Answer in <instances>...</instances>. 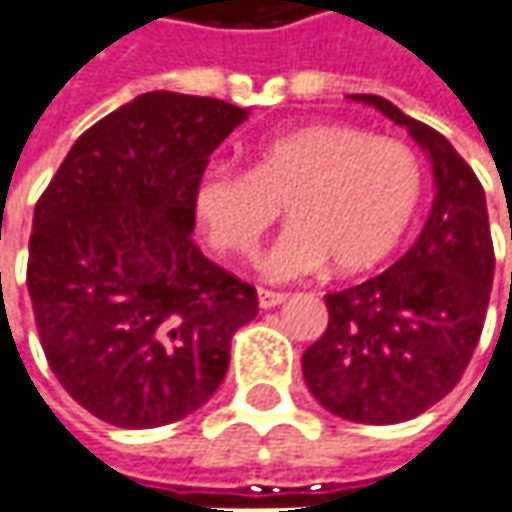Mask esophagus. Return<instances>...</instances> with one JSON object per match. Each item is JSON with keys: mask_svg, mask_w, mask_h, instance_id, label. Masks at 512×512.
<instances>
[{"mask_svg": "<svg viewBox=\"0 0 512 512\" xmlns=\"http://www.w3.org/2000/svg\"><path fill=\"white\" fill-rule=\"evenodd\" d=\"M288 300V294L283 291H269V288H257V305L260 308H277Z\"/></svg>", "mask_w": 512, "mask_h": 512, "instance_id": "esophagus-1", "label": "esophagus"}]
</instances>
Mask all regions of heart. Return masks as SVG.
<instances>
[{
    "label": "heart",
    "mask_w": 512,
    "mask_h": 512,
    "mask_svg": "<svg viewBox=\"0 0 512 512\" xmlns=\"http://www.w3.org/2000/svg\"><path fill=\"white\" fill-rule=\"evenodd\" d=\"M420 190V159L403 139L314 123L260 142L249 170H204L196 212L212 249L246 263L285 207L291 227L263 260L269 277L314 274L328 260L353 274L381 263L401 243Z\"/></svg>",
    "instance_id": "b5f03b06"
}]
</instances>
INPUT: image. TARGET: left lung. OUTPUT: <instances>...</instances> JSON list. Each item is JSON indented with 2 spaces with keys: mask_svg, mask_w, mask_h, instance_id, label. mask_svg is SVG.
Here are the masks:
<instances>
[{
  "mask_svg": "<svg viewBox=\"0 0 512 512\" xmlns=\"http://www.w3.org/2000/svg\"><path fill=\"white\" fill-rule=\"evenodd\" d=\"M350 97L409 128L429 151L437 196L395 266L325 297L328 330L302 353V375L328 412L387 426L423 415L460 384L482 336L496 255L485 190L451 142L384 97Z\"/></svg>",
  "mask_w": 512,
  "mask_h": 512,
  "instance_id": "left-lung-1",
  "label": "left lung"
}]
</instances>
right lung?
Masks as SVG:
<instances>
[{"instance_id": "right-lung-1", "label": "right lung", "mask_w": 512, "mask_h": 512, "mask_svg": "<svg viewBox=\"0 0 512 512\" xmlns=\"http://www.w3.org/2000/svg\"><path fill=\"white\" fill-rule=\"evenodd\" d=\"M246 120L148 92L83 131L33 212L27 291L47 364L86 412L154 429L221 387L255 285L201 255L196 182Z\"/></svg>"}]
</instances>
